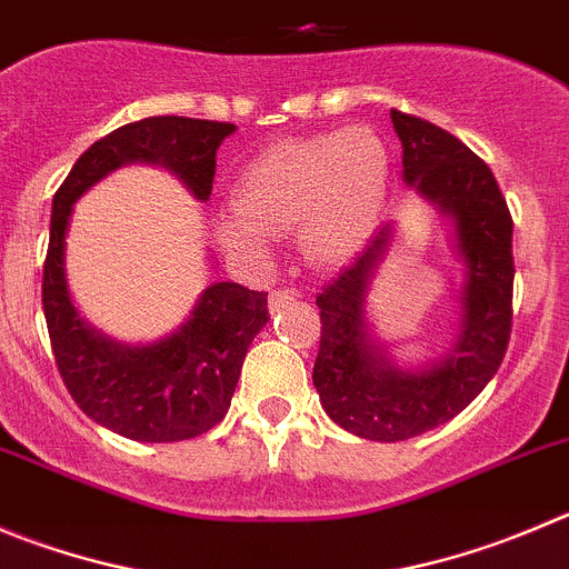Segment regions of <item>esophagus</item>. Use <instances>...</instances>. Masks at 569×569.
<instances>
[{"label": "esophagus", "mask_w": 569, "mask_h": 569, "mask_svg": "<svg viewBox=\"0 0 569 569\" xmlns=\"http://www.w3.org/2000/svg\"><path fill=\"white\" fill-rule=\"evenodd\" d=\"M297 300V295L295 291H289V289H278V291H272V295H269V311H280V309H286V306H289V302H295Z\"/></svg>", "instance_id": "esophagus-1"}]
</instances>
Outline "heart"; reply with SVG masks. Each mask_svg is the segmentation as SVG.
Instances as JSON below:
<instances>
[{"label": "heart", "mask_w": 569, "mask_h": 569, "mask_svg": "<svg viewBox=\"0 0 569 569\" xmlns=\"http://www.w3.org/2000/svg\"><path fill=\"white\" fill-rule=\"evenodd\" d=\"M390 153L376 131L291 137L249 159L232 184V207L216 212V238L232 258L267 263L272 236L295 227L297 247L317 267H345L385 219Z\"/></svg>", "instance_id": "b5f03b06"}]
</instances>
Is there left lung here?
I'll return each mask as SVG.
<instances>
[{
  "mask_svg": "<svg viewBox=\"0 0 569 569\" xmlns=\"http://www.w3.org/2000/svg\"><path fill=\"white\" fill-rule=\"evenodd\" d=\"M401 140L405 184L449 227L458 258L449 342L427 362H398L370 317V291L398 247V221L317 297L322 320L315 362L322 410L348 432L381 443L416 438L452 421L493 379L511 333L513 221L488 164L458 137L421 117L390 111Z\"/></svg>",
  "mask_w": 569,
  "mask_h": 569,
  "instance_id": "left-lung-1",
  "label": "left lung"
}]
</instances>
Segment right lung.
Wrapping results in <instances>:
<instances>
[{"label": "right lung", "instance_id": "1", "mask_svg": "<svg viewBox=\"0 0 569 569\" xmlns=\"http://www.w3.org/2000/svg\"><path fill=\"white\" fill-rule=\"evenodd\" d=\"M232 123L146 117L120 126L81 153L52 199L41 302L52 353L69 396L100 427L140 443L188 440L227 416L243 357L269 322L267 295L219 280L182 326L153 342H120L78 311L67 280V236L78 199L126 164H157L196 201L210 199L216 151Z\"/></svg>", "mask_w": 569, "mask_h": 569}]
</instances>
